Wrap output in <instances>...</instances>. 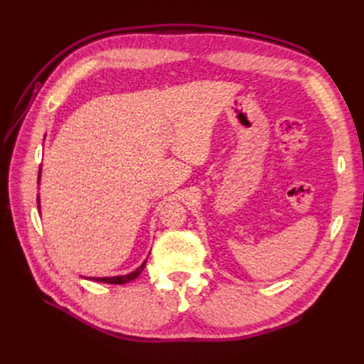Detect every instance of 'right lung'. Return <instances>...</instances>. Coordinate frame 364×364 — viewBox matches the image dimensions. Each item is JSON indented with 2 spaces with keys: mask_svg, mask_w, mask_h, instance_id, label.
Segmentation results:
<instances>
[{
  "mask_svg": "<svg viewBox=\"0 0 364 364\" xmlns=\"http://www.w3.org/2000/svg\"><path fill=\"white\" fill-rule=\"evenodd\" d=\"M41 173H42V166L38 168V184H41ZM37 205H38V210H41V197L37 196ZM146 264V259H144V262L137 269H134L133 272L125 274V275H114V277H82V278H87V280H94V282H100V283H109V284H125L131 280H134L139 275L142 274V270Z\"/></svg>",
  "mask_w": 364,
  "mask_h": 364,
  "instance_id": "obj_1",
  "label": "right lung"
}]
</instances>
